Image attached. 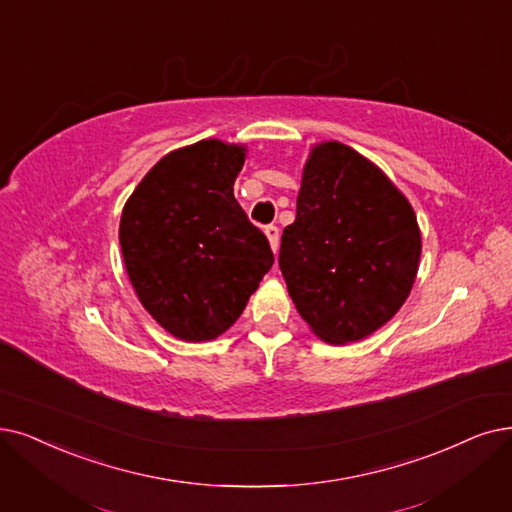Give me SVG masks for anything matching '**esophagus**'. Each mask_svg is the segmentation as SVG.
I'll list each match as a JSON object with an SVG mask.
<instances>
[{
    "instance_id": "obj_1",
    "label": "esophagus",
    "mask_w": 512,
    "mask_h": 512,
    "mask_svg": "<svg viewBox=\"0 0 512 512\" xmlns=\"http://www.w3.org/2000/svg\"><path fill=\"white\" fill-rule=\"evenodd\" d=\"M264 233H267V237H269L273 252H277V248H279V229L275 227V224H269V227H264Z\"/></svg>"
}]
</instances>
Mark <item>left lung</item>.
Here are the masks:
<instances>
[{
  "label": "left lung",
  "mask_w": 512,
  "mask_h": 512,
  "mask_svg": "<svg viewBox=\"0 0 512 512\" xmlns=\"http://www.w3.org/2000/svg\"><path fill=\"white\" fill-rule=\"evenodd\" d=\"M420 252L410 201L380 168L336 140L313 147L279 269L321 340L357 342L382 327L410 296Z\"/></svg>",
  "instance_id": "8db88e82"
}]
</instances>
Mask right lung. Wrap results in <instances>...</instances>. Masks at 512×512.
I'll return each mask as SVG.
<instances>
[{
    "instance_id": "1",
    "label": "right lung",
    "mask_w": 512,
    "mask_h": 512,
    "mask_svg": "<svg viewBox=\"0 0 512 512\" xmlns=\"http://www.w3.org/2000/svg\"><path fill=\"white\" fill-rule=\"evenodd\" d=\"M245 147L199 140L159 159L126 201L119 243L136 296L172 336L203 342L239 319L273 267L233 195Z\"/></svg>"
}]
</instances>
